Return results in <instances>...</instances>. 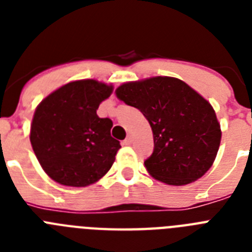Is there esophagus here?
Returning a JSON list of instances; mask_svg holds the SVG:
<instances>
[{"label": "esophagus", "mask_w": 252, "mask_h": 252, "mask_svg": "<svg viewBox=\"0 0 252 252\" xmlns=\"http://www.w3.org/2000/svg\"><path fill=\"white\" fill-rule=\"evenodd\" d=\"M132 141H133V140H132V137H131V136H128L127 139H126V140H125V141H124V145H126V146H130L131 144H132Z\"/></svg>", "instance_id": "obj_1"}]
</instances>
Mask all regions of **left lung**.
I'll return each instance as SVG.
<instances>
[{"mask_svg":"<svg viewBox=\"0 0 252 252\" xmlns=\"http://www.w3.org/2000/svg\"><path fill=\"white\" fill-rule=\"evenodd\" d=\"M115 93L150 124L154 151L144 165L154 179L186 186L213 165L221 144V125L212 104L186 82L159 75L126 82Z\"/></svg>","mask_w":252,"mask_h":252,"instance_id":"1","label":"left lung"}]
</instances>
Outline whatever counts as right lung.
<instances>
[{
  "label": "right lung",
  "mask_w": 252,
  "mask_h": 252,
  "mask_svg": "<svg viewBox=\"0 0 252 252\" xmlns=\"http://www.w3.org/2000/svg\"><path fill=\"white\" fill-rule=\"evenodd\" d=\"M113 92L97 79L72 81L37 104L30 142L49 178L66 187H88L108 173L121 149L112 121L99 119V104Z\"/></svg>",
  "instance_id": "add662e5"
}]
</instances>
